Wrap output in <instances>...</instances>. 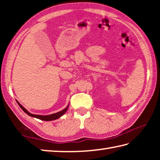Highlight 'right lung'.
<instances>
[{"label":"right lung","mask_w":160,"mask_h":160,"mask_svg":"<svg viewBox=\"0 0 160 160\" xmlns=\"http://www.w3.org/2000/svg\"><path fill=\"white\" fill-rule=\"evenodd\" d=\"M17 101V100H16ZM17 103L18 104L19 106L22 109L24 112H25L27 114L32 116V117H34V118H37L38 119H40V120H43V121H53V120H56V119H57L58 118H60L61 116H63L65 113L66 112V111L68 110V108L69 107V104L68 105V106L65 108L64 109H63L61 112H57V113H53V114H50V115H46V116H43V115H37V114H32V113H29L28 110H27L25 107L22 106V105L17 101Z\"/></svg>","instance_id":"add662e5"}]
</instances>
